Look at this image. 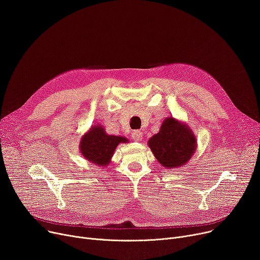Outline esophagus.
<instances>
[{"mask_svg":"<svg viewBox=\"0 0 260 260\" xmlns=\"http://www.w3.org/2000/svg\"><path fill=\"white\" fill-rule=\"evenodd\" d=\"M132 137H133V139L135 141H141L142 138H143L142 132H140V131H134L133 134H132Z\"/></svg>","mask_w":260,"mask_h":260,"instance_id":"1","label":"esophagus"}]
</instances>
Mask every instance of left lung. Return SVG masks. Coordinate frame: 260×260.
Returning a JSON list of instances; mask_svg holds the SVG:
<instances>
[{
	"instance_id": "8db88e82",
	"label": "left lung",
	"mask_w": 260,
	"mask_h": 260,
	"mask_svg": "<svg viewBox=\"0 0 260 260\" xmlns=\"http://www.w3.org/2000/svg\"><path fill=\"white\" fill-rule=\"evenodd\" d=\"M160 165L170 170L178 169L190 160L197 149V139L186 123L168 117L159 133L147 142Z\"/></svg>"
}]
</instances>
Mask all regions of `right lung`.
<instances>
[{"label":"right lung","instance_id":"add662e5","mask_svg":"<svg viewBox=\"0 0 260 260\" xmlns=\"http://www.w3.org/2000/svg\"><path fill=\"white\" fill-rule=\"evenodd\" d=\"M128 139L121 136L108 135L100 124H93L81 137L79 144L83 157L95 166L107 167L120 143H127Z\"/></svg>","mask_w":260,"mask_h":260}]
</instances>
